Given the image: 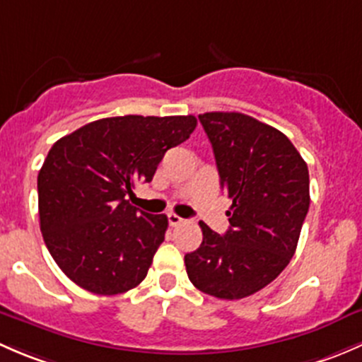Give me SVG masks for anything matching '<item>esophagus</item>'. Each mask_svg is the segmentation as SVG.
Listing matches in <instances>:
<instances>
[{
	"label": "esophagus",
	"instance_id": "esophagus-1",
	"mask_svg": "<svg viewBox=\"0 0 362 362\" xmlns=\"http://www.w3.org/2000/svg\"><path fill=\"white\" fill-rule=\"evenodd\" d=\"M167 218H169V225L170 226H177V225H181L182 221H185V219L180 218L177 214H174V212H169V214H167Z\"/></svg>",
	"mask_w": 362,
	"mask_h": 362
}]
</instances>
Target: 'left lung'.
Returning a JSON list of instances; mask_svg holds the SVG:
<instances>
[{
  "instance_id": "obj_1",
  "label": "left lung",
  "mask_w": 362,
  "mask_h": 362,
  "mask_svg": "<svg viewBox=\"0 0 362 362\" xmlns=\"http://www.w3.org/2000/svg\"><path fill=\"white\" fill-rule=\"evenodd\" d=\"M232 206L225 235L206 223L202 244L185 256L202 293L240 300L270 284L291 262L310 206L308 169L291 141L244 113L199 115Z\"/></svg>"
}]
</instances>
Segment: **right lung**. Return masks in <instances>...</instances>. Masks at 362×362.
<instances>
[{"label":"right lung","mask_w":362,"mask_h":362,"mask_svg":"<svg viewBox=\"0 0 362 362\" xmlns=\"http://www.w3.org/2000/svg\"><path fill=\"white\" fill-rule=\"evenodd\" d=\"M195 127L193 115H127L90 122L52 146L38 174L40 228L74 284L118 294L144 281L169 221L134 207L129 197Z\"/></svg>","instance_id":"right-lung-1"}]
</instances>
